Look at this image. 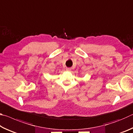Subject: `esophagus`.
<instances>
[{
	"mask_svg": "<svg viewBox=\"0 0 133 133\" xmlns=\"http://www.w3.org/2000/svg\"><path fill=\"white\" fill-rule=\"evenodd\" d=\"M66 70L68 71H71V69L70 68H66Z\"/></svg>",
	"mask_w": 133,
	"mask_h": 133,
	"instance_id": "1",
	"label": "esophagus"
}]
</instances>
